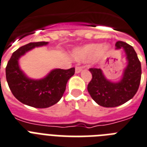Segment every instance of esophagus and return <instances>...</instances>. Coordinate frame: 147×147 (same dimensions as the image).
I'll use <instances>...</instances> for the list:
<instances>
[{
    "instance_id": "1",
    "label": "esophagus",
    "mask_w": 147,
    "mask_h": 147,
    "mask_svg": "<svg viewBox=\"0 0 147 147\" xmlns=\"http://www.w3.org/2000/svg\"><path fill=\"white\" fill-rule=\"evenodd\" d=\"M82 70V66H79V65H76V73H79L80 71Z\"/></svg>"
}]
</instances>
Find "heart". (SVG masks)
Wrapping results in <instances>:
<instances>
[{"label":"heart","mask_w":147,"mask_h":147,"mask_svg":"<svg viewBox=\"0 0 147 147\" xmlns=\"http://www.w3.org/2000/svg\"><path fill=\"white\" fill-rule=\"evenodd\" d=\"M109 52V46H102L98 44H93L78 49L74 52V57L77 59H88L97 56L100 58L105 57Z\"/></svg>","instance_id":"1"}]
</instances>
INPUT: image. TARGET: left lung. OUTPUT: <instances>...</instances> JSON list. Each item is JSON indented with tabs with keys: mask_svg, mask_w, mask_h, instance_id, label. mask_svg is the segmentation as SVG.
I'll return each mask as SVG.
<instances>
[{
	"mask_svg": "<svg viewBox=\"0 0 147 147\" xmlns=\"http://www.w3.org/2000/svg\"><path fill=\"white\" fill-rule=\"evenodd\" d=\"M124 49L127 65L119 82H112L105 78L100 69L91 68L92 79L88 90L95 102L103 107H115L124 104L135 95L141 79V64L133 47L123 41H117L115 49Z\"/></svg>",
	"mask_w": 147,
	"mask_h": 147,
	"instance_id": "8db88e82",
	"label": "left lung"
}]
</instances>
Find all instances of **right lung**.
Instances as JSON below:
<instances>
[{"instance_id":"add662e5","label":"right lung","mask_w":147,"mask_h":147,"mask_svg":"<svg viewBox=\"0 0 147 147\" xmlns=\"http://www.w3.org/2000/svg\"><path fill=\"white\" fill-rule=\"evenodd\" d=\"M48 42L29 43L16 50L12 54L6 67V78L12 94L24 104L35 108H47L56 104L62 98L68 80L75 74V68L69 69H56L42 79H31L19 66V59L35 47Z\"/></svg>"}]
</instances>
